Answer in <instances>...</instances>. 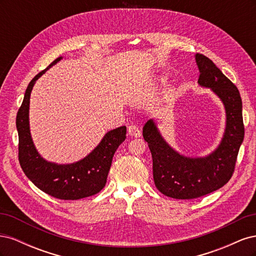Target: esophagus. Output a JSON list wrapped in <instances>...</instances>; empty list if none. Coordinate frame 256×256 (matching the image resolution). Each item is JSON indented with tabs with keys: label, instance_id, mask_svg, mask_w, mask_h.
<instances>
[{
	"label": "esophagus",
	"instance_id": "1",
	"mask_svg": "<svg viewBox=\"0 0 256 256\" xmlns=\"http://www.w3.org/2000/svg\"><path fill=\"white\" fill-rule=\"evenodd\" d=\"M128 134L131 136H136V138H140L141 136V130L138 129L136 126H129L128 127Z\"/></svg>",
	"mask_w": 256,
	"mask_h": 256
}]
</instances>
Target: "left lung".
Returning a JSON list of instances; mask_svg holds the SVG:
<instances>
[{
  "label": "left lung",
  "mask_w": 256,
  "mask_h": 256,
  "mask_svg": "<svg viewBox=\"0 0 256 256\" xmlns=\"http://www.w3.org/2000/svg\"><path fill=\"white\" fill-rule=\"evenodd\" d=\"M196 60L198 84L210 88L226 108V125L219 146L206 157H187L166 142L154 120L143 127V138L152 152L154 184L164 196L178 200L196 198L223 187L234 173L244 136L242 102L236 85L203 54H196Z\"/></svg>",
  "instance_id": "obj_1"
}]
</instances>
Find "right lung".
<instances>
[{"mask_svg": "<svg viewBox=\"0 0 256 256\" xmlns=\"http://www.w3.org/2000/svg\"><path fill=\"white\" fill-rule=\"evenodd\" d=\"M62 56L40 72L30 82L17 113L19 136V162L23 172L38 189L60 200H80L96 194L106 186L112 159L118 146L126 138V126L106 132L94 150L86 157L70 164H58L44 160L38 154L30 132V97L38 78L56 65Z\"/></svg>", "mask_w": 256, "mask_h": 256, "instance_id": "add662e5", "label": "right lung"}]
</instances>
